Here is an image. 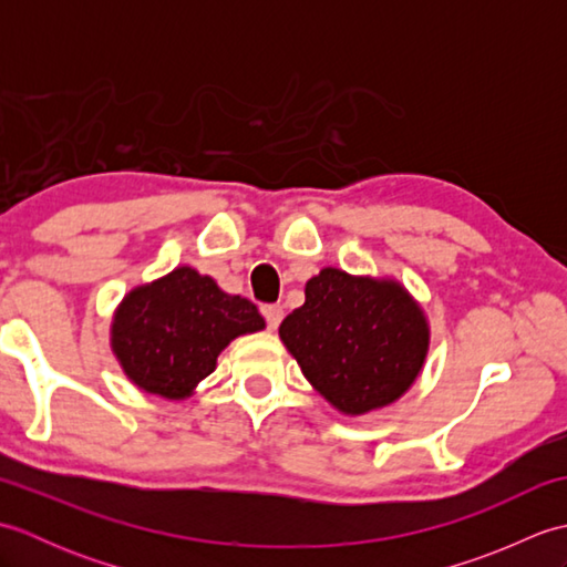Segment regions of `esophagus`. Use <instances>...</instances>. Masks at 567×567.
Wrapping results in <instances>:
<instances>
[{
	"instance_id": "esophagus-1",
	"label": "esophagus",
	"mask_w": 567,
	"mask_h": 567,
	"mask_svg": "<svg viewBox=\"0 0 567 567\" xmlns=\"http://www.w3.org/2000/svg\"><path fill=\"white\" fill-rule=\"evenodd\" d=\"M262 317H265V321H268V329L275 331L277 327H280L285 311L280 305H268V307H262Z\"/></svg>"
}]
</instances>
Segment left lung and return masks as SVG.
<instances>
[{
    "label": "left lung",
    "instance_id": "8db88e82",
    "mask_svg": "<svg viewBox=\"0 0 567 567\" xmlns=\"http://www.w3.org/2000/svg\"><path fill=\"white\" fill-rule=\"evenodd\" d=\"M280 341L336 412L363 416L412 390L426 365L431 327L400 280L329 265L307 280L305 305L285 317Z\"/></svg>",
    "mask_w": 567,
    "mask_h": 567
}]
</instances>
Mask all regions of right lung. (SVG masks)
<instances>
[{"mask_svg":"<svg viewBox=\"0 0 567 567\" xmlns=\"http://www.w3.org/2000/svg\"><path fill=\"white\" fill-rule=\"evenodd\" d=\"M265 329L258 307L228 295L189 265L136 285L114 309L110 346L131 384L165 400H187L238 336Z\"/></svg>","mask_w":567,"mask_h":567,"instance_id":"right-lung-1","label":"right lung"}]
</instances>
